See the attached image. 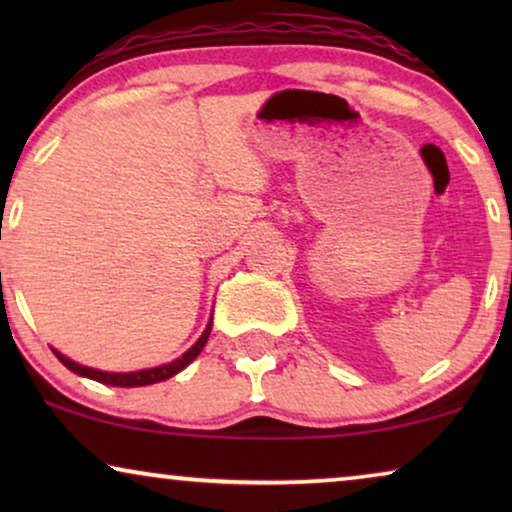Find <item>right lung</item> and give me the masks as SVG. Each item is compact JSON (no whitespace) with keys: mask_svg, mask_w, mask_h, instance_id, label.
Returning <instances> with one entry per match:
<instances>
[{"mask_svg":"<svg viewBox=\"0 0 512 512\" xmlns=\"http://www.w3.org/2000/svg\"><path fill=\"white\" fill-rule=\"evenodd\" d=\"M209 331H212V319H209L205 333L200 335L198 342H195V345H193L191 349H188L186 354H181L179 359H174L172 363H165V366L137 370V373H104V370L81 366V363L67 359L65 354L58 352V349H53V354L58 356V361L62 363V366H67L69 370H72V373L81 375V377H90V380H95V382L109 384V387H146V384H156V382L170 380L172 375L181 373V370H184V368L188 366V363H191V361L195 359V356H198V354L202 352V347L207 345Z\"/></svg>","mask_w":512,"mask_h":512,"instance_id":"right-lung-1","label":"right lung"}]
</instances>
